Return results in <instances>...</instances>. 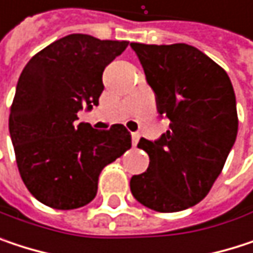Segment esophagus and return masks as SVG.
<instances>
[{"mask_svg": "<svg viewBox=\"0 0 253 253\" xmlns=\"http://www.w3.org/2000/svg\"><path fill=\"white\" fill-rule=\"evenodd\" d=\"M139 139H140V134L139 133H131V143H133V146L137 145Z\"/></svg>", "mask_w": 253, "mask_h": 253, "instance_id": "esophagus-1", "label": "esophagus"}]
</instances>
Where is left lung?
Instances as JSON below:
<instances>
[{
	"instance_id": "8db88e82",
	"label": "left lung",
	"mask_w": 253,
	"mask_h": 253,
	"mask_svg": "<svg viewBox=\"0 0 253 253\" xmlns=\"http://www.w3.org/2000/svg\"><path fill=\"white\" fill-rule=\"evenodd\" d=\"M170 130L158 140L140 139L149 155L145 173L131 177L136 201L158 212L201 202L220 176L237 136L236 96L223 67L187 43H130Z\"/></svg>"
}]
</instances>
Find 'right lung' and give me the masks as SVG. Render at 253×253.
Listing matches in <instances>:
<instances>
[{
    "instance_id": "1",
    "label": "right lung",
    "mask_w": 253,
    "mask_h": 253,
    "mask_svg": "<svg viewBox=\"0 0 253 253\" xmlns=\"http://www.w3.org/2000/svg\"><path fill=\"white\" fill-rule=\"evenodd\" d=\"M127 45L73 33L35 54L19 77L8 128L20 177L43 205L89 204L102 169L130 149L123 125L96 130L76 123L79 110L98 105L104 69Z\"/></svg>"
}]
</instances>
